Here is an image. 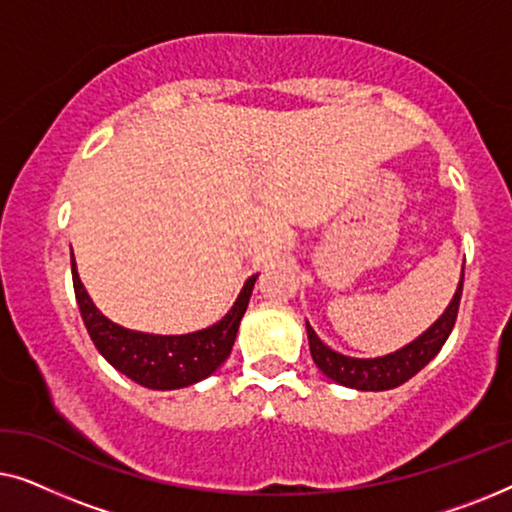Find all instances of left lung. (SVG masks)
Here are the masks:
<instances>
[{"label":"left lung","instance_id":"obj_1","mask_svg":"<svg viewBox=\"0 0 512 512\" xmlns=\"http://www.w3.org/2000/svg\"><path fill=\"white\" fill-rule=\"evenodd\" d=\"M461 289H464V268L457 284V291L445 307V312L426 328V331L408 345L396 349V352L375 356V359H354L335 352L326 345L324 340L314 333V328L307 321V340H310V354L317 368L324 373L328 380L342 384V387L359 389V391H387L401 387L410 377H415L436 354L443 349L445 340L450 338L454 321H457Z\"/></svg>","mask_w":512,"mask_h":512}]
</instances>
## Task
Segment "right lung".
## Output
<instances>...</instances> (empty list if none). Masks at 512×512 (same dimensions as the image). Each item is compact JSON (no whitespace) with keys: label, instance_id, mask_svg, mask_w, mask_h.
Instances as JSON below:
<instances>
[{"label":"right lung","instance_id":"1","mask_svg":"<svg viewBox=\"0 0 512 512\" xmlns=\"http://www.w3.org/2000/svg\"><path fill=\"white\" fill-rule=\"evenodd\" d=\"M258 275H251L244 282L240 296L230 307L226 317L216 324L184 335H156L130 331L114 324L97 310L93 298L88 296L86 286L81 284L72 251V279L76 303H79L83 324L88 328L90 340L95 342L97 352L114 366L118 373L128 375L130 380L142 384L146 389L170 391L184 389L205 380L230 356L235 345L237 328L247 312L251 291Z\"/></svg>","mask_w":512,"mask_h":512}]
</instances>
